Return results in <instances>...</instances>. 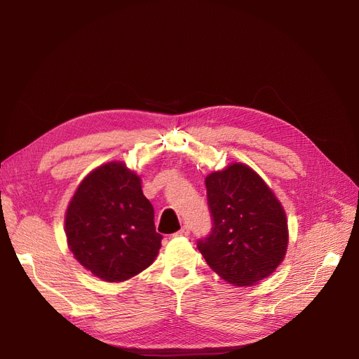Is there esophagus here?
<instances>
[{"label": "esophagus", "instance_id": "34e87169", "mask_svg": "<svg viewBox=\"0 0 359 359\" xmlns=\"http://www.w3.org/2000/svg\"><path fill=\"white\" fill-rule=\"evenodd\" d=\"M190 233V226L189 224H184L181 229L175 233V236H187Z\"/></svg>", "mask_w": 359, "mask_h": 359}]
</instances>
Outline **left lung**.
Listing matches in <instances>:
<instances>
[{
    "instance_id": "obj_1",
    "label": "left lung",
    "mask_w": 359,
    "mask_h": 359,
    "mask_svg": "<svg viewBox=\"0 0 359 359\" xmlns=\"http://www.w3.org/2000/svg\"><path fill=\"white\" fill-rule=\"evenodd\" d=\"M205 186L212 227L198 248L206 264L235 286L273 274L287 250L286 214L276 194L243 163L210 173Z\"/></svg>"
}]
</instances>
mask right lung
<instances>
[{"instance_id": "add662e5", "label": "right lung", "mask_w": 359, "mask_h": 359, "mask_svg": "<svg viewBox=\"0 0 359 359\" xmlns=\"http://www.w3.org/2000/svg\"><path fill=\"white\" fill-rule=\"evenodd\" d=\"M66 236L76 260L109 283L142 273L163 240L140 178L119 161L94 169L79 184L66 212Z\"/></svg>"}]
</instances>
